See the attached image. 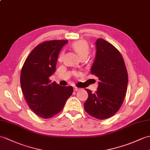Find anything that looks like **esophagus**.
<instances>
[{
  "instance_id": "obj_1",
  "label": "esophagus",
  "mask_w": 150,
  "mask_h": 150,
  "mask_svg": "<svg viewBox=\"0 0 150 150\" xmlns=\"http://www.w3.org/2000/svg\"><path fill=\"white\" fill-rule=\"evenodd\" d=\"M80 89H81L79 88H76V87H74V91H79Z\"/></svg>"
}]
</instances>
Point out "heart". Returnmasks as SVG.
<instances>
[{"mask_svg":"<svg viewBox=\"0 0 150 150\" xmlns=\"http://www.w3.org/2000/svg\"><path fill=\"white\" fill-rule=\"evenodd\" d=\"M72 48L78 54L80 57H88L89 53V46L88 43L85 40H78L75 41L71 45ZM64 57V52H61L59 56V60L61 61Z\"/></svg>","mask_w":150,"mask_h":150,"instance_id":"b5f03b06","label":"heart"}]
</instances>
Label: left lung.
Listing matches in <instances>:
<instances>
[{
  "mask_svg": "<svg viewBox=\"0 0 150 150\" xmlns=\"http://www.w3.org/2000/svg\"><path fill=\"white\" fill-rule=\"evenodd\" d=\"M96 49L91 74L100 82L95 93L85 89L88 98L83 107L90 116L105 120L114 116L122 105L127 90L128 73L122 55L112 44L98 38Z\"/></svg>",
  "mask_w": 150,
  "mask_h": 150,
  "instance_id": "left-lung-1",
  "label": "left lung"
}]
</instances>
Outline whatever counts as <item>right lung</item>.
Returning <instances> with one entry per match:
<instances>
[{
  "mask_svg": "<svg viewBox=\"0 0 150 150\" xmlns=\"http://www.w3.org/2000/svg\"><path fill=\"white\" fill-rule=\"evenodd\" d=\"M68 40H51L39 44L28 55L22 68L20 84L30 109L47 119L60 112L74 89L63 87L50 76L55 71L59 52Z\"/></svg>",
  "mask_w": 150,
  "mask_h": 150,
  "instance_id": "add662e5",
  "label": "right lung"
}]
</instances>
